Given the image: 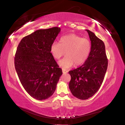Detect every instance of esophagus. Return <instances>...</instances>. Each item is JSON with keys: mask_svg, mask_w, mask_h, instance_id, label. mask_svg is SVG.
Instances as JSON below:
<instances>
[{"mask_svg": "<svg viewBox=\"0 0 125 125\" xmlns=\"http://www.w3.org/2000/svg\"><path fill=\"white\" fill-rule=\"evenodd\" d=\"M62 72H63V73H64V74H65V73H68V70H65L64 69H62Z\"/></svg>", "mask_w": 125, "mask_h": 125, "instance_id": "esophagus-1", "label": "esophagus"}]
</instances>
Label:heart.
I'll return each mask as SVG.
<instances>
[{
	"label": "heart",
	"mask_w": 125,
	"mask_h": 125,
	"mask_svg": "<svg viewBox=\"0 0 125 125\" xmlns=\"http://www.w3.org/2000/svg\"><path fill=\"white\" fill-rule=\"evenodd\" d=\"M91 50V43L87 38L71 33L62 37L60 44L53 42L50 46V52L56 60H59L65 55V58L59 62L60 66L68 68L74 64H82L88 57Z\"/></svg>",
	"instance_id": "heart-1"
}]
</instances>
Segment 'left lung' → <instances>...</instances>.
I'll return each instance as SVG.
<instances>
[{
  "label": "left lung",
  "mask_w": 125,
  "mask_h": 125,
  "mask_svg": "<svg viewBox=\"0 0 125 125\" xmlns=\"http://www.w3.org/2000/svg\"><path fill=\"white\" fill-rule=\"evenodd\" d=\"M91 50L83 64L70 70L69 87L72 94L81 100L90 98L98 91L106 74L108 60L103 41L89 30Z\"/></svg>",
  "instance_id": "obj_1"
}]
</instances>
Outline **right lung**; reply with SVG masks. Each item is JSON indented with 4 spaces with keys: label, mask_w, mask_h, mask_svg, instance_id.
Listing matches in <instances>:
<instances>
[{
    "label": "right lung",
    "mask_w": 125,
    "mask_h": 125,
    "mask_svg": "<svg viewBox=\"0 0 125 125\" xmlns=\"http://www.w3.org/2000/svg\"><path fill=\"white\" fill-rule=\"evenodd\" d=\"M61 31L53 27L36 30L22 39L14 57V67L24 88L38 100L48 99L62 74L50 52V46Z\"/></svg>",
    "instance_id": "add662e5"
}]
</instances>
